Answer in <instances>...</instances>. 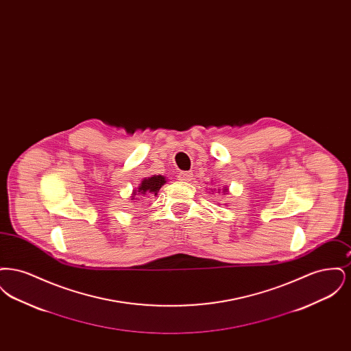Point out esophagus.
Here are the masks:
<instances>
[{
  "label": "esophagus",
  "mask_w": 351,
  "mask_h": 351,
  "mask_svg": "<svg viewBox=\"0 0 351 351\" xmlns=\"http://www.w3.org/2000/svg\"><path fill=\"white\" fill-rule=\"evenodd\" d=\"M193 178V173L189 172V171H182L179 175H178V179L182 180V182H191Z\"/></svg>",
  "instance_id": "34e87169"
}]
</instances>
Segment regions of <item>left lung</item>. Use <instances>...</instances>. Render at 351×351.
<instances>
[{"instance_id": "8db88e82", "label": "left lung", "mask_w": 351, "mask_h": 351, "mask_svg": "<svg viewBox=\"0 0 351 351\" xmlns=\"http://www.w3.org/2000/svg\"><path fill=\"white\" fill-rule=\"evenodd\" d=\"M222 191H223V192H225V193H228V188H226V186H225V188H223V189H222Z\"/></svg>"}]
</instances>
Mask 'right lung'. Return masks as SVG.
I'll return each mask as SVG.
<instances>
[{"label": "right lung", "instance_id": "right-lung-1", "mask_svg": "<svg viewBox=\"0 0 351 351\" xmlns=\"http://www.w3.org/2000/svg\"><path fill=\"white\" fill-rule=\"evenodd\" d=\"M167 183L166 178L162 175H152L150 178H145L141 184L138 185V188H135L132 193V199L130 200H135L136 196H146V195H154L156 196L159 189Z\"/></svg>", "mask_w": 351, "mask_h": 351}]
</instances>
